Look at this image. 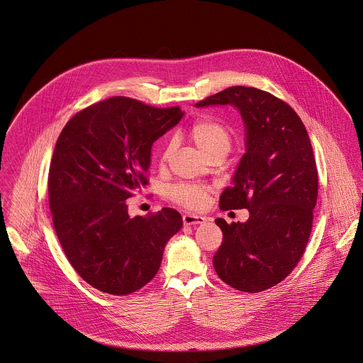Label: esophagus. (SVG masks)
I'll list each match as a JSON object with an SVG mask.
<instances>
[{
  "mask_svg": "<svg viewBox=\"0 0 363 363\" xmlns=\"http://www.w3.org/2000/svg\"><path fill=\"white\" fill-rule=\"evenodd\" d=\"M184 224L185 225H198V224H203L207 221V218L204 216H198V214H185L182 217Z\"/></svg>",
  "mask_w": 363,
  "mask_h": 363,
  "instance_id": "34e87169",
  "label": "esophagus"
}]
</instances>
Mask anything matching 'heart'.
<instances>
[{"mask_svg":"<svg viewBox=\"0 0 363 363\" xmlns=\"http://www.w3.org/2000/svg\"><path fill=\"white\" fill-rule=\"evenodd\" d=\"M189 136L207 159L217 155L227 156L233 143L231 129L224 122L213 118H203L195 122L189 129ZM174 149L175 142L169 139L162 147V162L168 160ZM169 196L172 201L188 208H201L207 201L208 188L196 184H182L171 188Z\"/></svg>","mask_w":363,"mask_h":363,"instance_id":"b5f03b06","label":"heart"}]
</instances>
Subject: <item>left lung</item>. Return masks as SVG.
Segmentation results:
<instances>
[{
  "instance_id": "obj_1",
  "label": "left lung",
  "mask_w": 363,
  "mask_h": 363,
  "mask_svg": "<svg viewBox=\"0 0 363 363\" xmlns=\"http://www.w3.org/2000/svg\"><path fill=\"white\" fill-rule=\"evenodd\" d=\"M233 106L245 128V153L220 208H247L245 223L217 218L223 243L213 256L217 276L233 288L260 292L282 281L309 241L318 199V168L306 128L276 96L233 86L195 107Z\"/></svg>"
}]
</instances>
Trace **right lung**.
I'll list each match as a JSON object with an SVG mask.
<instances>
[{"label": "right lung", "mask_w": 363, "mask_h": 363, "mask_svg": "<svg viewBox=\"0 0 363 363\" xmlns=\"http://www.w3.org/2000/svg\"><path fill=\"white\" fill-rule=\"evenodd\" d=\"M182 117L178 107L111 97L72 117L55 143L52 224L72 267L99 291L128 295L152 281L167 242L182 228L174 208L130 217L125 201L147 184L153 143Z\"/></svg>", "instance_id": "add662e5"}]
</instances>
